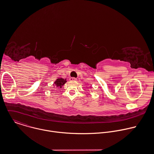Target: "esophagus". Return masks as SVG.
<instances>
[{"label": "esophagus", "instance_id": "esophagus-1", "mask_svg": "<svg viewBox=\"0 0 154 154\" xmlns=\"http://www.w3.org/2000/svg\"><path fill=\"white\" fill-rule=\"evenodd\" d=\"M76 80H77V79H75L74 77H70L69 78L70 81H76Z\"/></svg>", "mask_w": 154, "mask_h": 154}]
</instances>
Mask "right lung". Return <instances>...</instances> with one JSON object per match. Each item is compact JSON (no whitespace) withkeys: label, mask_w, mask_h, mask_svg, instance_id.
Instances as JSON below:
<instances>
[{"label":"right lung","mask_w":154,"mask_h":154,"mask_svg":"<svg viewBox=\"0 0 154 154\" xmlns=\"http://www.w3.org/2000/svg\"><path fill=\"white\" fill-rule=\"evenodd\" d=\"M66 82V79H64L62 78H59V79H57V80L54 82L53 86H56V88L59 87V88H61L62 86H63Z\"/></svg>","instance_id":"right-lung-1"}]
</instances>
